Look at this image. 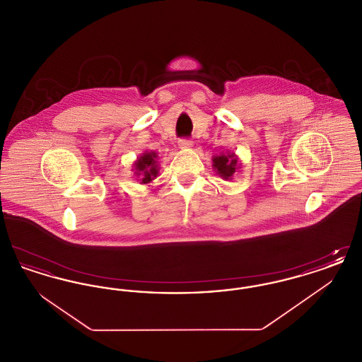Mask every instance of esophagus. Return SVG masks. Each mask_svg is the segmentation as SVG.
<instances>
[{"label": "esophagus", "mask_w": 362, "mask_h": 362, "mask_svg": "<svg viewBox=\"0 0 362 362\" xmlns=\"http://www.w3.org/2000/svg\"><path fill=\"white\" fill-rule=\"evenodd\" d=\"M191 146H192V141L191 139L183 138V139L179 141V148H182V149H187V148H191Z\"/></svg>", "instance_id": "34e87169"}]
</instances>
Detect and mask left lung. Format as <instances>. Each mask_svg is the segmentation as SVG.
Segmentation results:
<instances>
[{
	"label": "left lung",
	"instance_id": "1",
	"mask_svg": "<svg viewBox=\"0 0 362 362\" xmlns=\"http://www.w3.org/2000/svg\"><path fill=\"white\" fill-rule=\"evenodd\" d=\"M213 168L223 179H232L233 173L240 167L238 164V158L235 153H226L213 157Z\"/></svg>",
	"mask_w": 362,
	"mask_h": 362
}]
</instances>
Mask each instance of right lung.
I'll return each mask as SVG.
<instances>
[{
  "label": "right lung",
  "mask_w": 362,
  "mask_h": 362,
  "mask_svg": "<svg viewBox=\"0 0 362 362\" xmlns=\"http://www.w3.org/2000/svg\"><path fill=\"white\" fill-rule=\"evenodd\" d=\"M155 152H145L144 155L138 157L137 161L134 163L136 168V175L141 176V183L148 185L158 175V168H157V161H156Z\"/></svg>",
  "instance_id": "add662e5"
}]
</instances>
